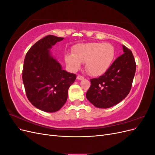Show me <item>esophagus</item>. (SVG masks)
Masks as SVG:
<instances>
[{"label":"esophagus","mask_w":155,"mask_h":155,"mask_svg":"<svg viewBox=\"0 0 155 155\" xmlns=\"http://www.w3.org/2000/svg\"><path fill=\"white\" fill-rule=\"evenodd\" d=\"M77 79H78V80H81V79H84V77L83 76H81V75H78V76H77Z\"/></svg>","instance_id":"34e87169"}]
</instances>
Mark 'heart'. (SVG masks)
I'll return each mask as SVG.
<instances>
[{"instance_id": "1", "label": "heart", "mask_w": 155, "mask_h": 155, "mask_svg": "<svg viewBox=\"0 0 155 155\" xmlns=\"http://www.w3.org/2000/svg\"><path fill=\"white\" fill-rule=\"evenodd\" d=\"M115 57V49L109 43H91L79 44L73 49V54L65 55V61L73 70L85 62V69L88 74L98 76L109 68Z\"/></svg>"}]
</instances>
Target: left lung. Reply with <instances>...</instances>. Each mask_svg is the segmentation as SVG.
Masks as SVG:
<instances>
[{
	"mask_svg": "<svg viewBox=\"0 0 155 155\" xmlns=\"http://www.w3.org/2000/svg\"><path fill=\"white\" fill-rule=\"evenodd\" d=\"M123 50L124 53L102 76L91 79V85L86 97L96 107H111L129 94L136 72V62L130 49L123 45Z\"/></svg>",
	"mask_w": 155,
	"mask_h": 155,
	"instance_id": "1",
	"label": "left lung"
}]
</instances>
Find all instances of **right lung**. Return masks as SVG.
Instances as JSON below:
<instances>
[{"label": "right lung", "instance_id": "right-lung-1", "mask_svg": "<svg viewBox=\"0 0 155 155\" xmlns=\"http://www.w3.org/2000/svg\"><path fill=\"white\" fill-rule=\"evenodd\" d=\"M63 37L48 35L28 51L22 69V81L28 99L37 109L48 112L59 110L66 103L68 90L76 75L63 70L50 50Z\"/></svg>", "mask_w": 155, "mask_h": 155}]
</instances>
